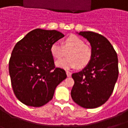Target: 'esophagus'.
Returning <instances> with one entry per match:
<instances>
[{"instance_id":"obj_1","label":"esophagus","mask_w":128,"mask_h":128,"mask_svg":"<svg viewBox=\"0 0 128 128\" xmlns=\"http://www.w3.org/2000/svg\"><path fill=\"white\" fill-rule=\"evenodd\" d=\"M66 75L68 77H70V76H71V72H70V71H68V70H66Z\"/></svg>"}]
</instances>
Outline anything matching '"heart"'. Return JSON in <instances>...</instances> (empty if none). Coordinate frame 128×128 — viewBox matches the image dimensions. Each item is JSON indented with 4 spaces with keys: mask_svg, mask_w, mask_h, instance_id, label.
Listing matches in <instances>:
<instances>
[{
    "mask_svg": "<svg viewBox=\"0 0 128 128\" xmlns=\"http://www.w3.org/2000/svg\"><path fill=\"white\" fill-rule=\"evenodd\" d=\"M67 52L68 58L58 60L56 62L57 66L62 68H72L77 66L83 68L91 60V49L85 45L82 40L75 35L68 37L63 45L56 42L50 46V53L56 59L63 58Z\"/></svg>",
    "mask_w": 128,
    "mask_h": 128,
    "instance_id": "b5f03b06",
    "label": "heart"
}]
</instances>
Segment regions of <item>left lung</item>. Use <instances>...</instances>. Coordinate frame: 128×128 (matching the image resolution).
<instances>
[{
  "label": "left lung",
  "instance_id": "obj_1",
  "mask_svg": "<svg viewBox=\"0 0 128 128\" xmlns=\"http://www.w3.org/2000/svg\"><path fill=\"white\" fill-rule=\"evenodd\" d=\"M91 46L92 58L82 71L73 73L72 100L85 108H96L107 102L118 75L115 50L104 36L92 32L78 33Z\"/></svg>",
  "mask_w": 128,
  "mask_h": 128
}]
</instances>
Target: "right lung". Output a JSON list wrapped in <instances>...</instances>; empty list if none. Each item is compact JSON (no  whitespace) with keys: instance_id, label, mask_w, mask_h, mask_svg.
Masks as SVG:
<instances>
[{"instance_id":"right-lung-1","label":"right lung","mask_w":128,"mask_h":128,"mask_svg":"<svg viewBox=\"0 0 128 128\" xmlns=\"http://www.w3.org/2000/svg\"><path fill=\"white\" fill-rule=\"evenodd\" d=\"M64 35L56 30L36 29L16 43L9 63L14 94L22 104L40 107L53 99L59 84L66 78L56 68L50 46Z\"/></svg>"}]
</instances>
